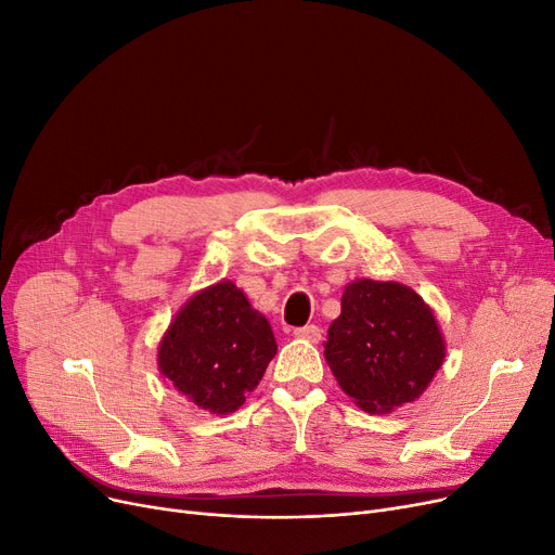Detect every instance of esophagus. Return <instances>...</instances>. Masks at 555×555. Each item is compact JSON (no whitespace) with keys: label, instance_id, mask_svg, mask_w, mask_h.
I'll use <instances>...</instances> for the list:
<instances>
[{"label":"esophagus","instance_id":"obj_1","mask_svg":"<svg viewBox=\"0 0 555 555\" xmlns=\"http://www.w3.org/2000/svg\"><path fill=\"white\" fill-rule=\"evenodd\" d=\"M295 335L301 337V340H308V343H320L322 337V328L315 326V324H308V326H299L295 328Z\"/></svg>","mask_w":555,"mask_h":555}]
</instances>
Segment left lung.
Segmentation results:
<instances>
[{"mask_svg":"<svg viewBox=\"0 0 555 555\" xmlns=\"http://www.w3.org/2000/svg\"><path fill=\"white\" fill-rule=\"evenodd\" d=\"M447 347L433 310L408 285L358 279L328 326L326 363L365 413H390L422 397Z\"/></svg>","mask_w":555,"mask_h":555,"instance_id":"1","label":"left lung"}]
</instances>
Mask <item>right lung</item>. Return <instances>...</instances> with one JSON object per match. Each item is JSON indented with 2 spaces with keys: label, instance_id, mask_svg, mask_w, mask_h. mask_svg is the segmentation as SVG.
<instances>
[{
  "label": "right lung",
  "instance_id": "add662e5",
  "mask_svg": "<svg viewBox=\"0 0 555 555\" xmlns=\"http://www.w3.org/2000/svg\"><path fill=\"white\" fill-rule=\"evenodd\" d=\"M274 353L270 322L240 287L220 281L177 312L158 345V370L202 411L227 415L245 403Z\"/></svg>",
  "mask_w": 555,
  "mask_h": 555
}]
</instances>
